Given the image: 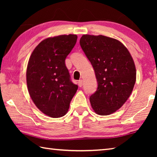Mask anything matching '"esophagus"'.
I'll return each mask as SVG.
<instances>
[{
    "label": "esophagus",
    "instance_id": "1",
    "mask_svg": "<svg viewBox=\"0 0 157 157\" xmlns=\"http://www.w3.org/2000/svg\"><path fill=\"white\" fill-rule=\"evenodd\" d=\"M78 85L79 87H82V86H83V80L82 79H80V80L78 81Z\"/></svg>",
    "mask_w": 157,
    "mask_h": 157
}]
</instances>
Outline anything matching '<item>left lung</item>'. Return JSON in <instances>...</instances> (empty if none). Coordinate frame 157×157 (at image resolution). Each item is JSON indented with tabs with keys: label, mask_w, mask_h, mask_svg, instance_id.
Here are the masks:
<instances>
[{
	"label": "left lung",
	"mask_w": 157,
	"mask_h": 157,
	"mask_svg": "<svg viewBox=\"0 0 157 157\" xmlns=\"http://www.w3.org/2000/svg\"><path fill=\"white\" fill-rule=\"evenodd\" d=\"M79 43L98 82L97 90L90 97L92 107L98 115H111L124 105L134 88V60L121 42L107 36L85 34Z\"/></svg>",
	"instance_id": "1"
}]
</instances>
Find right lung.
I'll use <instances>...</instances> for the list:
<instances>
[{"mask_svg": "<svg viewBox=\"0 0 157 157\" xmlns=\"http://www.w3.org/2000/svg\"><path fill=\"white\" fill-rule=\"evenodd\" d=\"M78 36L48 38L36 46L29 57L26 80L29 96L44 114L59 118L67 113L78 85L71 81L65 61Z\"/></svg>", "mask_w": 157, "mask_h": 157, "instance_id": "obj_1", "label": "right lung"}]
</instances>
